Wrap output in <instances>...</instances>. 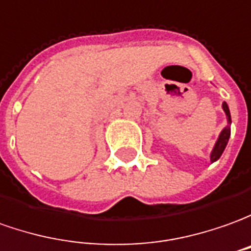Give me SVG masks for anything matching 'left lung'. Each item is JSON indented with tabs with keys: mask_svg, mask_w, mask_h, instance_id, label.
<instances>
[{
	"mask_svg": "<svg viewBox=\"0 0 251 251\" xmlns=\"http://www.w3.org/2000/svg\"><path fill=\"white\" fill-rule=\"evenodd\" d=\"M223 110L226 112V126L220 132L219 134V139L216 141V144H214V147L211 150L210 152V161L211 163L216 161H219L220 156L223 155L224 152V150H226V144H228V140H229V136H231V124H232V121H231V112H229V108H228V104L224 101L223 103Z\"/></svg>",
	"mask_w": 251,
	"mask_h": 251,
	"instance_id": "left-lung-1",
	"label": "left lung"
}]
</instances>
